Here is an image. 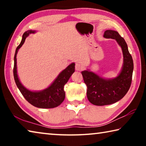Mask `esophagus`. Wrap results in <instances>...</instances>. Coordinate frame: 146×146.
<instances>
[{
    "label": "esophagus",
    "mask_w": 146,
    "mask_h": 146,
    "mask_svg": "<svg viewBox=\"0 0 146 146\" xmlns=\"http://www.w3.org/2000/svg\"><path fill=\"white\" fill-rule=\"evenodd\" d=\"M83 66L81 64L79 63H76L75 64V70L76 71H82L83 70Z\"/></svg>",
    "instance_id": "1"
}]
</instances>
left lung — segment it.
<instances>
[{
    "label": "left lung",
    "mask_w": 146,
    "mask_h": 146,
    "mask_svg": "<svg viewBox=\"0 0 146 146\" xmlns=\"http://www.w3.org/2000/svg\"><path fill=\"white\" fill-rule=\"evenodd\" d=\"M105 38L115 39L121 46L123 55V65L120 73L113 79H104L88 70L82 71L87 86V97L96 106L112 104L124 97L129 90L132 81L133 61L124 39L117 31L106 30Z\"/></svg>",
    "instance_id": "obj_1"
}]
</instances>
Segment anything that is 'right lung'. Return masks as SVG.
Listing matches in <instances>:
<instances>
[{"label":"right lung","mask_w":146,"mask_h":146,"mask_svg":"<svg viewBox=\"0 0 146 146\" xmlns=\"http://www.w3.org/2000/svg\"><path fill=\"white\" fill-rule=\"evenodd\" d=\"M35 31L29 30L23 34L21 44L17 46L14 56L13 76L16 85L23 97L31 105L39 108H54L58 106L65 98L64 86L68 82L71 75L75 72V63L71 64L59 74L55 81L49 87L41 91H31L27 90L20 82L17 72V54L18 50L23 45L27 36Z\"/></svg>","instance_id":"add662e5"}]
</instances>
